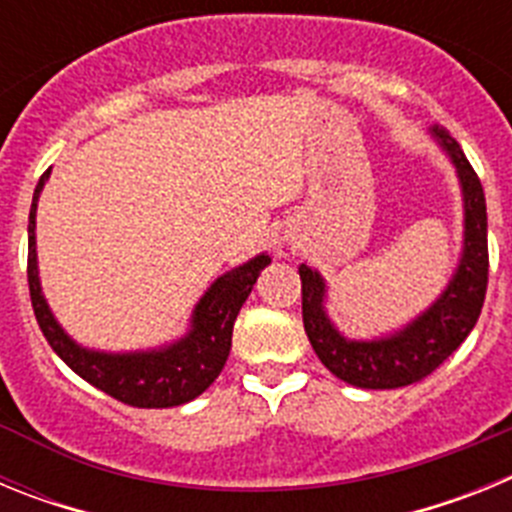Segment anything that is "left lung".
<instances>
[{"instance_id": "obj_1", "label": "left lung", "mask_w": 512, "mask_h": 512, "mask_svg": "<svg viewBox=\"0 0 512 512\" xmlns=\"http://www.w3.org/2000/svg\"><path fill=\"white\" fill-rule=\"evenodd\" d=\"M443 153L451 158L464 202V243L461 256L441 295L418 318L387 336L346 338L325 310L328 284L312 266H300L302 323L318 359L330 374L361 390H395L420 382L454 354L477 325L485 305L487 271V205L472 164L446 128H428Z\"/></svg>"}]
</instances>
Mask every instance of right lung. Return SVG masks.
Wrapping results in <instances>:
<instances>
[{
    "label": "right lung",
    "mask_w": 512,
    "mask_h": 512,
    "mask_svg": "<svg viewBox=\"0 0 512 512\" xmlns=\"http://www.w3.org/2000/svg\"><path fill=\"white\" fill-rule=\"evenodd\" d=\"M48 176H51V169L40 176L35 187L30 223H27V284H30V300H33L35 318H38L45 341L51 343L53 351L81 379H87L104 395L133 408H176L200 397L215 382L217 374L223 372L230 343H233V323L243 302L251 295L261 269L271 264L269 253H259L246 264L217 277L194 305L187 333L166 346L146 348V351H120V354L81 346L61 328L40 287L35 212H38L40 192Z\"/></svg>",
    "instance_id": "obj_1"
}]
</instances>
